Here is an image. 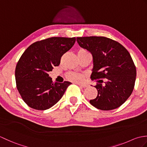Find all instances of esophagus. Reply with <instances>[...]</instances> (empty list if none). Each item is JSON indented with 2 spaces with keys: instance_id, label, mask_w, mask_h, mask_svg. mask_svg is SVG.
<instances>
[{
  "instance_id": "obj_1",
  "label": "esophagus",
  "mask_w": 147,
  "mask_h": 147,
  "mask_svg": "<svg viewBox=\"0 0 147 147\" xmlns=\"http://www.w3.org/2000/svg\"><path fill=\"white\" fill-rule=\"evenodd\" d=\"M80 86L82 87V88H86V87L88 86V85H86V84H80V83H77Z\"/></svg>"
}]
</instances>
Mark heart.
Returning a JSON list of instances; mask_svg holds the SVG:
<instances>
[{"mask_svg":"<svg viewBox=\"0 0 147 147\" xmlns=\"http://www.w3.org/2000/svg\"><path fill=\"white\" fill-rule=\"evenodd\" d=\"M78 53H89L88 51L85 49H80ZM67 79L70 81H72L73 82H80L83 81V77L82 74H77V73H71L67 75Z\"/></svg>","mask_w":147,"mask_h":147,"instance_id":"heart-1","label":"heart"}]
</instances>
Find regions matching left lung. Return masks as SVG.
<instances>
[{
    "mask_svg": "<svg viewBox=\"0 0 147 147\" xmlns=\"http://www.w3.org/2000/svg\"><path fill=\"white\" fill-rule=\"evenodd\" d=\"M77 42L93 56L92 80L97 96L90 103L102 111H110L123 105L133 92L136 70L130 54L121 43L104 36L77 37ZM105 78L104 85L100 79ZM100 80H99V79Z\"/></svg>",
    "mask_w": 147,
    "mask_h": 147,
    "instance_id": "8db88e82",
    "label": "left lung"
}]
</instances>
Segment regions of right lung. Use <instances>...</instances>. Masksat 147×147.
I'll use <instances>...</instances> for the list:
<instances>
[{"mask_svg": "<svg viewBox=\"0 0 147 147\" xmlns=\"http://www.w3.org/2000/svg\"><path fill=\"white\" fill-rule=\"evenodd\" d=\"M76 38L52 37L31 45L16 67L17 89L31 108L43 111L59 102L71 83H53L49 72L60 64L61 57L71 49Z\"/></svg>", "mask_w": 147, "mask_h": 147, "instance_id": "obj_1", "label": "right lung"}]
</instances>
